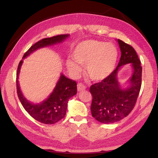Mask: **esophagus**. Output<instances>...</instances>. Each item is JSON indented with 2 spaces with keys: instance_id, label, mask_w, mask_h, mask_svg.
I'll list each match as a JSON object with an SVG mask.
<instances>
[{
  "instance_id": "obj_1",
  "label": "esophagus",
  "mask_w": 158,
  "mask_h": 158,
  "mask_svg": "<svg viewBox=\"0 0 158 158\" xmlns=\"http://www.w3.org/2000/svg\"><path fill=\"white\" fill-rule=\"evenodd\" d=\"M86 87H85V85H84L82 83H79L77 85V89L78 92H81V91H83L85 90Z\"/></svg>"
}]
</instances>
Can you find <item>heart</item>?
I'll return each mask as SVG.
<instances>
[{"label":"heart","mask_w":158,"mask_h":158,"mask_svg":"<svg viewBox=\"0 0 158 158\" xmlns=\"http://www.w3.org/2000/svg\"><path fill=\"white\" fill-rule=\"evenodd\" d=\"M73 60H66V67L74 74H78L80 66H85L88 77L95 82L107 78L117 64L118 51L110 43L86 40L76 45L72 53Z\"/></svg>","instance_id":"b5f03b06"}]
</instances>
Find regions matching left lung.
<instances>
[{
    "instance_id": "1",
    "label": "left lung",
    "mask_w": 158,
    "mask_h": 158,
    "mask_svg": "<svg viewBox=\"0 0 158 158\" xmlns=\"http://www.w3.org/2000/svg\"><path fill=\"white\" fill-rule=\"evenodd\" d=\"M121 51L119 63L112 73L101 82L91 85L92 95L91 112L94 118L104 124L121 121L131 112L135 106L142 84L141 63L135 49L122 40H117ZM131 63L133 74L129 80L130 85L123 89L117 79L120 66Z\"/></svg>"
}]
</instances>
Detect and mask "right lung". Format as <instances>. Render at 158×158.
Listing matches in <instances>:
<instances>
[{
    "label": "right lung",
    "mask_w": 158,
    "mask_h": 158,
    "mask_svg": "<svg viewBox=\"0 0 158 158\" xmlns=\"http://www.w3.org/2000/svg\"><path fill=\"white\" fill-rule=\"evenodd\" d=\"M69 36L68 34L58 35L52 37L44 38L32 45L23 56V59L35 50L59 44L65 40ZM23 59L20 60L16 73V88L19 99L26 111L33 118L47 125L55 124L63 118L66 114L69 99L77 93V84L74 80L69 79L62 74L56 86L49 97L40 103L34 104L29 102L23 96L18 82Z\"/></svg>",
    "instance_id": "add662e5"
}]
</instances>
